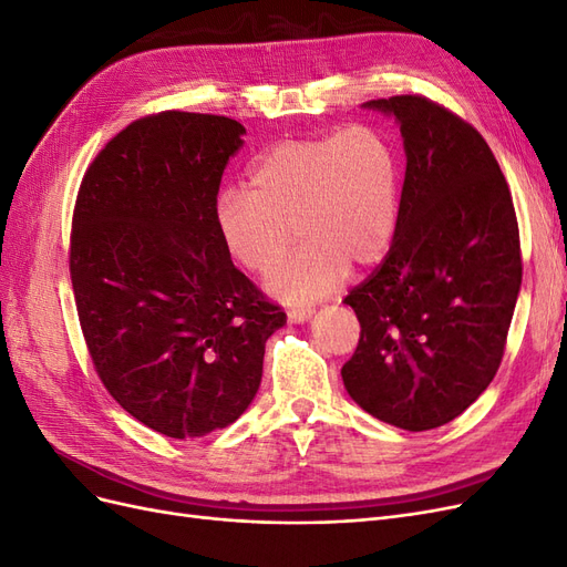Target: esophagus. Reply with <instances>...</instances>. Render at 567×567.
<instances>
[{
	"label": "esophagus",
	"instance_id": "34e87169",
	"mask_svg": "<svg viewBox=\"0 0 567 567\" xmlns=\"http://www.w3.org/2000/svg\"><path fill=\"white\" fill-rule=\"evenodd\" d=\"M312 310L310 307H296V310H288V321L290 323H305V321H310L312 319Z\"/></svg>",
	"mask_w": 567,
	"mask_h": 567
}]
</instances>
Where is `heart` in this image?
<instances>
[{
    "label": "heart",
    "instance_id": "1",
    "mask_svg": "<svg viewBox=\"0 0 567 567\" xmlns=\"http://www.w3.org/2000/svg\"><path fill=\"white\" fill-rule=\"evenodd\" d=\"M398 219V151L369 125L274 144L252 163L250 188H221L215 205L221 246L252 274L269 271L300 238L267 279L269 293L288 302L333 293L350 265H379Z\"/></svg>",
    "mask_w": 567,
    "mask_h": 567
}]
</instances>
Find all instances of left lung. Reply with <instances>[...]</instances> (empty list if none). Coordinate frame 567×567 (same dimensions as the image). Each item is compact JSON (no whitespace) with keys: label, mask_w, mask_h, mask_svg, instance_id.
<instances>
[{"label":"left lung","mask_w":567,"mask_h":567,"mask_svg":"<svg viewBox=\"0 0 567 567\" xmlns=\"http://www.w3.org/2000/svg\"><path fill=\"white\" fill-rule=\"evenodd\" d=\"M364 109L400 123L406 173L385 260L346 298L362 333L340 373L371 416L421 433L463 414L502 364L523 281L518 219L466 120L419 94Z\"/></svg>","instance_id":"1"}]
</instances>
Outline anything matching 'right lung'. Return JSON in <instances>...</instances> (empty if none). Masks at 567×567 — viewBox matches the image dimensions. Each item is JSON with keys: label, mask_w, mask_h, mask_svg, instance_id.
Instances as JSON below:
<instances>
[{"label": "right lung", "mask_w": 567, "mask_h": 567, "mask_svg": "<svg viewBox=\"0 0 567 567\" xmlns=\"http://www.w3.org/2000/svg\"><path fill=\"white\" fill-rule=\"evenodd\" d=\"M246 127L165 111L134 120L82 177L71 281L101 383L167 437H203L244 414L267 338L286 315L221 246L215 205Z\"/></svg>", "instance_id": "1"}]
</instances>
